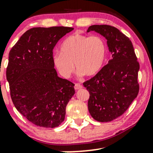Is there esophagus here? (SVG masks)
Instances as JSON below:
<instances>
[{"instance_id": "34e87169", "label": "esophagus", "mask_w": 153, "mask_h": 153, "mask_svg": "<svg viewBox=\"0 0 153 153\" xmlns=\"http://www.w3.org/2000/svg\"><path fill=\"white\" fill-rule=\"evenodd\" d=\"M74 88L75 90H79V89L82 88V85H80V83H75Z\"/></svg>"}]
</instances>
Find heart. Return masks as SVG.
<instances>
[{"mask_svg":"<svg viewBox=\"0 0 153 153\" xmlns=\"http://www.w3.org/2000/svg\"><path fill=\"white\" fill-rule=\"evenodd\" d=\"M106 46L99 36L74 34L64 40L60 52L53 55V63L62 76L69 78L74 71V64L79 74L94 76L104 64Z\"/></svg>","mask_w":153,"mask_h":153,"instance_id":"1","label":"heart"}]
</instances>
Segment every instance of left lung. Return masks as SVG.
<instances>
[{
	"mask_svg": "<svg viewBox=\"0 0 153 153\" xmlns=\"http://www.w3.org/2000/svg\"><path fill=\"white\" fill-rule=\"evenodd\" d=\"M94 31L107 40L111 59L94 77L83 82L90 94L89 113L95 120L108 122L122 115L139 92L140 65L129 39L114 26L92 25Z\"/></svg>",
	"mask_w": 153,
	"mask_h": 153,
	"instance_id": "left-lung-1",
	"label": "left lung"
}]
</instances>
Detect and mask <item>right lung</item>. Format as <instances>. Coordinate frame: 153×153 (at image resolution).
Masks as SVG:
<instances>
[{"instance_id":"1","label":"right lung","mask_w":153,"mask_h":153,"mask_svg":"<svg viewBox=\"0 0 153 153\" xmlns=\"http://www.w3.org/2000/svg\"><path fill=\"white\" fill-rule=\"evenodd\" d=\"M73 29L65 26L32 28L9 52L6 78L12 101L36 126L58 127L75 94L74 84L57 75L52 52L57 42Z\"/></svg>"}]
</instances>
